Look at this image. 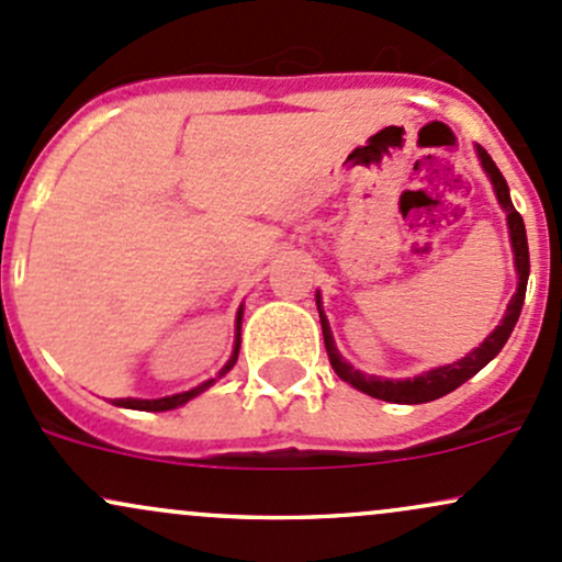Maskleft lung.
Masks as SVG:
<instances>
[{"label": "left lung", "mask_w": 562, "mask_h": 562, "mask_svg": "<svg viewBox=\"0 0 562 562\" xmlns=\"http://www.w3.org/2000/svg\"><path fill=\"white\" fill-rule=\"evenodd\" d=\"M476 155H480L482 168H485L487 177H491L498 203L506 211V222H509V235H512V249H515V268H517V276H520L517 292H515V297H512L509 307H506L504 318H501L498 327L493 329V335L485 337V342H482L480 348H474L472 353L463 356L461 361H452V364H448V367H437V370L426 372V375H418L413 380H383L375 375H364V372L353 370V367L348 364L340 353H337L335 340H331V331L327 324V316L322 313V305H318V297H316L318 316H322V329H324V346H327L331 367H335V372L346 380V383H351L353 389L364 391V394L375 396V400L394 402V404H424V402H434V400H439V396L450 394V391H456L458 385H463L469 378L476 375V372H480L482 367H485L487 361H491L493 356L504 348V342L509 340L512 329H515L517 318H520V311L525 303V286H528V273H530L528 238H525L522 216L517 214L515 206H512L509 187H506V179L501 177L498 166L493 162L491 155H487L482 147H476Z\"/></svg>", "instance_id": "obj_1"}]
</instances>
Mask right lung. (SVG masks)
Wrapping results in <instances>:
<instances>
[{"label": "right lung", "mask_w": 562, "mask_h": 562, "mask_svg": "<svg viewBox=\"0 0 562 562\" xmlns=\"http://www.w3.org/2000/svg\"><path fill=\"white\" fill-rule=\"evenodd\" d=\"M235 327H238V335H235V351H233V356H231V361H227V364L222 367L220 378L225 375V372H231L235 361H238V348H240V313H238V322H235ZM211 383H214V378L206 380V383H203V385H198V389L184 391V394L162 396V400H117L114 404H117V407H128V409H153V413H160V409H173V407H179V404H187V402L192 400V396H198V394H201V391H206Z\"/></svg>", "instance_id": "obj_1"}]
</instances>
